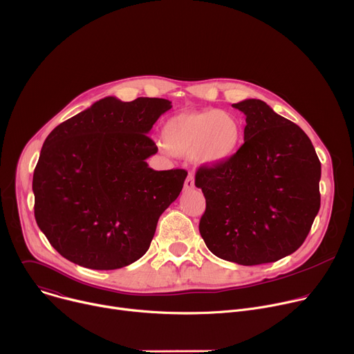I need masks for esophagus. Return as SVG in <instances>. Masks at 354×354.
Returning <instances> with one entry per match:
<instances>
[{"label":"esophagus","instance_id":"obj_1","mask_svg":"<svg viewBox=\"0 0 354 354\" xmlns=\"http://www.w3.org/2000/svg\"><path fill=\"white\" fill-rule=\"evenodd\" d=\"M193 189H194V178H193V175H189V176L186 178V180H185L183 190H185V192H190V190H193Z\"/></svg>","mask_w":354,"mask_h":354}]
</instances>
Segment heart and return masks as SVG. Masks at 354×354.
Here are the masks:
<instances>
[{
  "instance_id": "1",
  "label": "heart",
  "mask_w": 354,
  "mask_h": 354,
  "mask_svg": "<svg viewBox=\"0 0 354 354\" xmlns=\"http://www.w3.org/2000/svg\"><path fill=\"white\" fill-rule=\"evenodd\" d=\"M238 116L222 109L179 112L165 121L161 138L175 156H192L205 167L221 165L234 157L243 143Z\"/></svg>"
}]
</instances>
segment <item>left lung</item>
Here are the masks:
<instances>
[{
    "label": "left lung",
    "mask_w": 354,
    "mask_h": 354,
    "mask_svg": "<svg viewBox=\"0 0 354 354\" xmlns=\"http://www.w3.org/2000/svg\"><path fill=\"white\" fill-rule=\"evenodd\" d=\"M246 115L245 143L229 161L200 167V234L216 257L241 266L278 261L306 241L319 209L321 162L308 136L261 100Z\"/></svg>",
    "instance_id": "1"
}]
</instances>
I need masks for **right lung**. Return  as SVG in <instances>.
Masks as SVG:
<instances>
[{"instance_id":"right-lung-1","label":"right lung","mask_w":354,"mask_h":354,"mask_svg":"<svg viewBox=\"0 0 354 354\" xmlns=\"http://www.w3.org/2000/svg\"><path fill=\"white\" fill-rule=\"evenodd\" d=\"M171 108L164 98L105 97L47 136L33 174L35 216L62 257L118 270L146 254L187 176L146 161L158 151L147 133Z\"/></svg>"}]
</instances>
